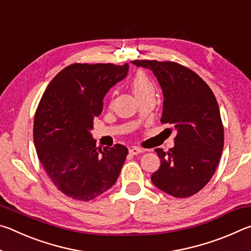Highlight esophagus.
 Wrapping results in <instances>:
<instances>
[{
    "label": "esophagus",
    "mask_w": 251,
    "mask_h": 251,
    "mask_svg": "<svg viewBox=\"0 0 251 251\" xmlns=\"http://www.w3.org/2000/svg\"><path fill=\"white\" fill-rule=\"evenodd\" d=\"M144 151H146V150H144V148H139V147H131L129 150V152L131 155H138V154H142Z\"/></svg>",
    "instance_id": "34e87169"
}]
</instances>
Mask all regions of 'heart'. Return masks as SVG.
I'll list each match as a JSON object with an SVG mask.
<instances>
[{
	"instance_id": "b5f03b06",
	"label": "heart",
	"mask_w": 251,
	"mask_h": 251,
	"mask_svg": "<svg viewBox=\"0 0 251 251\" xmlns=\"http://www.w3.org/2000/svg\"><path fill=\"white\" fill-rule=\"evenodd\" d=\"M131 88H133V92L136 97L155 91L154 85L151 82V79L148 78V76L142 71L137 72V73L134 75L133 79H131Z\"/></svg>"
}]
</instances>
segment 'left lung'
I'll return each instance as SVG.
<instances>
[{
  "instance_id": "8db88e82",
  "label": "left lung",
  "mask_w": 251,
  "mask_h": 251,
  "mask_svg": "<svg viewBox=\"0 0 251 251\" xmlns=\"http://www.w3.org/2000/svg\"><path fill=\"white\" fill-rule=\"evenodd\" d=\"M131 63L155 74L164 95L160 122L177 131L174 148L167 152L155 150L160 167L151 175L152 184L176 198L193 196L210 180L224 148V126L214 93L201 76L178 63Z\"/></svg>"
}]
</instances>
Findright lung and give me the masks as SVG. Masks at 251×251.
Wrapping results in <instances>:
<instances>
[{
	"label": "right lung",
	"mask_w": 251,
	"mask_h": 251,
	"mask_svg": "<svg viewBox=\"0 0 251 251\" xmlns=\"http://www.w3.org/2000/svg\"><path fill=\"white\" fill-rule=\"evenodd\" d=\"M127 72V63H75L59 72L42 96L34 116V144L50 179L67 197L92 201L120 176L128 150L121 144L99 150L91 129L106 93Z\"/></svg>",
	"instance_id": "add662e5"
}]
</instances>
